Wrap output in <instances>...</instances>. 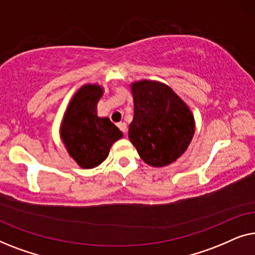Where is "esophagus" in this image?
<instances>
[{"mask_svg":"<svg viewBox=\"0 0 255 255\" xmlns=\"http://www.w3.org/2000/svg\"><path fill=\"white\" fill-rule=\"evenodd\" d=\"M118 128H120V130L122 132H124V133H127L128 131V125L127 123H124V122H121V123H118Z\"/></svg>","mask_w":255,"mask_h":255,"instance_id":"esophagus-1","label":"esophagus"}]
</instances>
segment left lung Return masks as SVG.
<instances>
[{"instance_id": "left-lung-1", "label": "left lung", "mask_w": 255, "mask_h": 255, "mask_svg": "<svg viewBox=\"0 0 255 255\" xmlns=\"http://www.w3.org/2000/svg\"><path fill=\"white\" fill-rule=\"evenodd\" d=\"M134 114L128 139L142 161L165 167L189 146L195 120L186 103L165 83L141 80L131 85Z\"/></svg>"}]
</instances>
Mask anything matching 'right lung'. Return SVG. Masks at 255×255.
Instances as JSON below:
<instances>
[{
  "instance_id": "right-lung-1",
  "label": "right lung",
  "mask_w": 255,
  "mask_h": 255,
  "mask_svg": "<svg viewBox=\"0 0 255 255\" xmlns=\"http://www.w3.org/2000/svg\"><path fill=\"white\" fill-rule=\"evenodd\" d=\"M102 95L100 85L82 86L69 102L61 123L60 135L68 154L85 169L101 165L114 142L123 137L109 118L97 116Z\"/></svg>"
}]
</instances>
